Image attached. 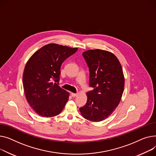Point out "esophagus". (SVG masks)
I'll return each mask as SVG.
<instances>
[{"instance_id": "1", "label": "esophagus", "mask_w": 156, "mask_h": 156, "mask_svg": "<svg viewBox=\"0 0 156 156\" xmlns=\"http://www.w3.org/2000/svg\"><path fill=\"white\" fill-rule=\"evenodd\" d=\"M78 94H76V93H71V96H72V97H76V96H77Z\"/></svg>"}]
</instances>
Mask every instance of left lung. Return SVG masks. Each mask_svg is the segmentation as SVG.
Instances as JSON below:
<instances>
[{"label":"left lung","mask_w":156,"mask_h":156,"mask_svg":"<svg viewBox=\"0 0 156 156\" xmlns=\"http://www.w3.org/2000/svg\"><path fill=\"white\" fill-rule=\"evenodd\" d=\"M82 55L93 90L87 93V103L79 110L86 120L101 122L110 116L120 102L125 85L123 69L117 57L108 51L89 50Z\"/></svg>","instance_id":"left-lung-1"}]
</instances>
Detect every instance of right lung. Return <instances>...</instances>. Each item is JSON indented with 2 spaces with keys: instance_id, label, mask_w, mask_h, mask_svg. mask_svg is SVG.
<instances>
[{
  "instance_id": "obj_1",
  "label": "right lung",
  "mask_w": 156,
  "mask_h": 156,
  "mask_svg": "<svg viewBox=\"0 0 156 156\" xmlns=\"http://www.w3.org/2000/svg\"><path fill=\"white\" fill-rule=\"evenodd\" d=\"M77 49L50 43L36 51L27 62L23 76V87L27 102L36 114L48 118L62 111L69 93L56 82L60 79L62 63Z\"/></svg>"
}]
</instances>
